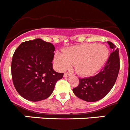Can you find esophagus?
Wrapping results in <instances>:
<instances>
[{"label":"esophagus","mask_w":130,"mask_h":130,"mask_svg":"<svg viewBox=\"0 0 130 130\" xmlns=\"http://www.w3.org/2000/svg\"><path fill=\"white\" fill-rule=\"evenodd\" d=\"M70 75H71V74H70V73H65L64 74V77H70Z\"/></svg>","instance_id":"esophagus-1"}]
</instances>
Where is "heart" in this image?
Masks as SVG:
<instances>
[{
  "label": "heart",
  "mask_w": 130,
  "mask_h": 130,
  "mask_svg": "<svg viewBox=\"0 0 130 130\" xmlns=\"http://www.w3.org/2000/svg\"><path fill=\"white\" fill-rule=\"evenodd\" d=\"M109 57V50L104 45L85 43L68 48L63 53L57 52L54 56V62L59 70L70 69L74 64L78 74L89 77L104 67Z\"/></svg>",
  "instance_id": "heart-1"
}]
</instances>
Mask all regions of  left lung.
Here are the masks:
<instances>
[{
	"label": "left lung",
	"mask_w": 130,
	"mask_h": 130,
	"mask_svg": "<svg viewBox=\"0 0 130 130\" xmlns=\"http://www.w3.org/2000/svg\"><path fill=\"white\" fill-rule=\"evenodd\" d=\"M112 52L105 66L94 76L79 79L78 87L73 88L74 94L88 102L102 99L113 87L120 70L119 51L112 42H107Z\"/></svg>",
	"instance_id": "8db88e82"
}]
</instances>
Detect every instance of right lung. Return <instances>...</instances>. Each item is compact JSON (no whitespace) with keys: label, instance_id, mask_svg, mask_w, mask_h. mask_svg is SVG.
Wrapping results in <instances>:
<instances>
[{"label":"right lung","instance_id":"add662e5","mask_svg":"<svg viewBox=\"0 0 130 130\" xmlns=\"http://www.w3.org/2000/svg\"><path fill=\"white\" fill-rule=\"evenodd\" d=\"M55 48L40 38L23 42L16 49L11 61L13 85L21 96L38 102L51 96L55 84L64 73L53 68Z\"/></svg>","mask_w":130,"mask_h":130}]
</instances>
